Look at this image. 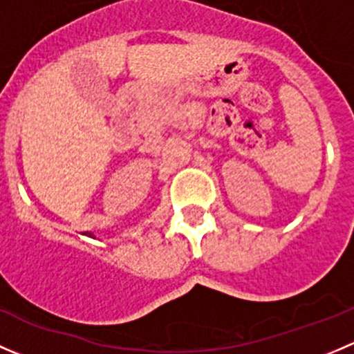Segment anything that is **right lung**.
Here are the masks:
<instances>
[{"instance_id":"1","label":"right lung","mask_w":354,"mask_h":354,"mask_svg":"<svg viewBox=\"0 0 354 354\" xmlns=\"http://www.w3.org/2000/svg\"><path fill=\"white\" fill-rule=\"evenodd\" d=\"M87 234H88V233H87ZM88 236H91V234H88Z\"/></svg>"}]
</instances>
